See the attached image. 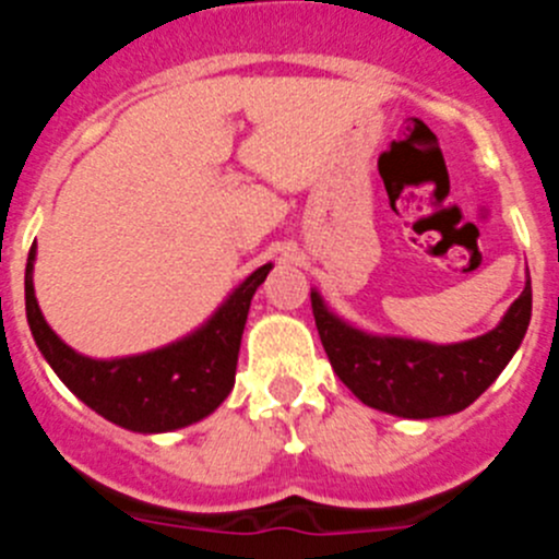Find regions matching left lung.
I'll use <instances>...</instances> for the list:
<instances>
[{
  "mask_svg": "<svg viewBox=\"0 0 559 559\" xmlns=\"http://www.w3.org/2000/svg\"><path fill=\"white\" fill-rule=\"evenodd\" d=\"M324 353L344 386L369 408L408 419L445 417L467 408L521 347L532 319V283L518 296L496 330L462 344L380 338L341 322L310 294Z\"/></svg>",
  "mask_w": 559,
  "mask_h": 559,
  "instance_id": "1",
  "label": "left lung"
}]
</instances>
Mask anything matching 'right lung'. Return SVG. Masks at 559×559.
<instances>
[{
	"label": "right lung",
	"instance_id": "1",
	"mask_svg": "<svg viewBox=\"0 0 559 559\" xmlns=\"http://www.w3.org/2000/svg\"><path fill=\"white\" fill-rule=\"evenodd\" d=\"M33 260L36 249H29L24 271V305L33 338L69 392H75L92 412L128 431L159 433L192 426L224 403L235 386L251 296L265 283L271 263L246 276L218 313L187 338L145 355L95 360L67 347L44 322L33 290Z\"/></svg>",
	"mask_w": 559,
	"mask_h": 559
}]
</instances>
